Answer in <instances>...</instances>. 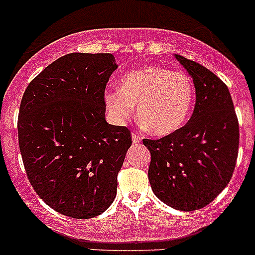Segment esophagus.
<instances>
[{"mask_svg":"<svg viewBox=\"0 0 255 255\" xmlns=\"http://www.w3.org/2000/svg\"><path fill=\"white\" fill-rule=\"evenodd\" d=\"M141 141V136L139 134H136V132H132V143L138 144Z\"/></svg>","mask_w":255,"mask_h":255,"instance_id":"1","label":"esophagus"}]
</instances>
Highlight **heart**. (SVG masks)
<instances>
[{
	"label": "heart",
	"instance_id": "obj_1",
	"mask_svg": "<svg viewBox=\"0 0 255 255\" xmlns=\"http://www.w3.org/2000/svg\"><path fill=\"white\" fill-rule=\"evenodd\" d=\"M105 101L117 123L131 119L138 105L144 126L157 135H167L180 129L189 117L194 102V83L180 70L148 66L126 74L119 91L107 92Z\"/></svg>",
	"mask_w": 255,
	"mask_h": 255
}]
</instances>
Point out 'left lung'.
Returning a JSON list of instances; mask_svg holds the SVG:
<instances>
[{
  "label": "left lung",
  "mask_w": 255,
  "mask_h": 255,
  "mask_svg": "<svg viewBox=\"0 0 255 255\" xmlns=\"http://www.w3.org/2000/svg\"><path fill=\"white\" fill-rule=\"evenodd\" d=\"M193 78L194 112L185 125L161 139H143L157 198L179 211H197L217 198L233 177L239 153V121L229 88L211 70L175 55Z\"/></svg>",
  "instance_id": "8db88e82"
}]
</instances>
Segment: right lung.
Returning a JSON list of instances; mask_svg holds the SVG:
<instances>
[{"mask_svg": "<svg viewBox=\"0 0 255 255\" xmlns=\"http://www.w3.org/2000/svg\"><path fill=\"white\" fill-rule=\"evenodd\" d=\"M111 53H69L26 87L17 117L26 176L40 199L67 217H97L116 197L132 143L126 126L106 123Z\"/></svg>", "mask_w": 255, "mask_h": 255, "instance_id": "right-lung-1", "label": "right lung"}]
</instances>
